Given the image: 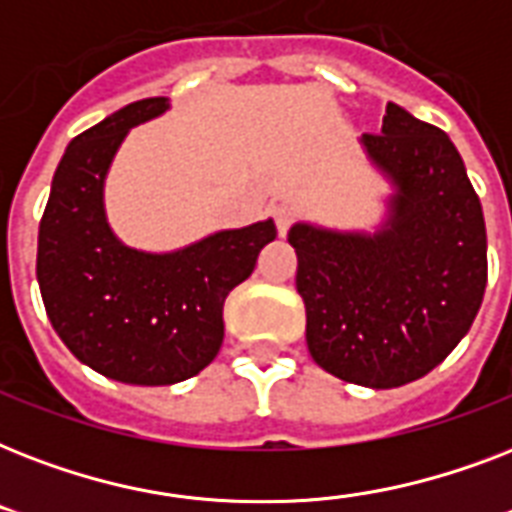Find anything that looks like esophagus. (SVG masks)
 Returning <instances> with one entry per match:
<instances>
[{"instance_id": "obj_1", "label": "esophagus", "mask_w": 512, "mask_h": 512, "mask_svg": "<svg viewBox=\"0 0 512 512\" xmlns=\"http://www.w3.org/2000/svg\"><path fill=\"white\" fill-rule=\"evenodd\" d=\"M273 217H276V228H279V236H287V231L295 223V215H292V209L279 204V207L273 209Z\"/></svg>"}]
</instances>
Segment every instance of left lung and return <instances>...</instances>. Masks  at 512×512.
<instances>
[{
    "label": "left lung",
    "instance_id": "1",
    "mask_svg": "<svg viewBox=\"0 0 512 512\" xmlns=\"http://www.w3.org/2000/svg\"><path fill=\"white\" fill-rule=\"evenodd\" d=\"M390 183L372 231L308 220L289 228L305 340L324 372L388 390L444 361L486 289L484 209L446 132L388 103L380 135L358 138Z\"/></svg>",
    "mask_w": 512,
    "mask_h": 512
}]
</instances>
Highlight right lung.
<instances>
[{
    "instance_id": "1",
    "label": "right lung",
    "mask_w": 512,
    "mask_h": 512,
    "mask_svg": "<svg viewBox=\"0 0 512 512\" xmlns=\"http://www.w3.org/2000/svg\"><path fill=\"white\" fill-rule=\"evenodd\" d=\"M170 111L135 100L68 143L39 223L36 281L52 329L82 364L127 385H175L217 356L223 303L276 239L271 217L172 252L127 247L106 215V177L132 127Z\"/></svg>"
}]
</instances>
